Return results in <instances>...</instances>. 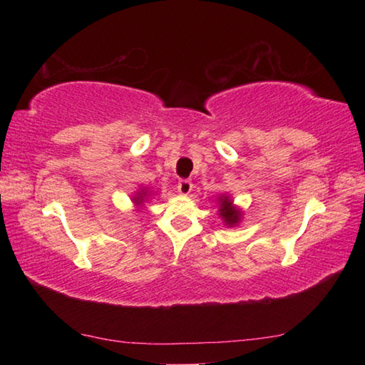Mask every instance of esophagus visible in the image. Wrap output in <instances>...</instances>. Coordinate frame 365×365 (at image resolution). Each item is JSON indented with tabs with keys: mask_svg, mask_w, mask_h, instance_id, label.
Wrapping results in <instances>:
<instances>
[{
	"mask_svg": "<svg viewBox=\"0 0 365 365\" xmlns=\"http://www.w3.org/2000/svg\"><path fill=\"white\" fill-rule=\"evenodd\" d=\"M177 190L180 195H188L191 190H193V183L188 178H182V180H178L177 183Z\"/></svg>",
	"mask_w": 365,
	"mask_h": 365,
	"instance_id": "34e87169",
	"label": "esophagus"
}]
</instances>
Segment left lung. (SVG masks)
<instances>
[{
    "instance_id": "8db88e82",
    "label": "left lung",
    "mask_w": 365,
    "mask_h": 365,
    "mask_svg": "<svg viewBox=\"0 0 365 365\" xmlns=\"http://www.w3.org/2000/svg\"><path fill=\"white\" fill-rule=\"evenodd\" d=\"M219 214H220V217L224 219V222H225V225H228V227H233V225H237L238 222H240V217H242V212L238 211V209H235L233 207V202H232V200L228 196H220L219 197Z\"/></svg>"
}]
</instances>
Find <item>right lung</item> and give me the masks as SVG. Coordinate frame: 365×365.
<instances>
[{
    "label": "right lung",
    "instance_id": "1",
    "mask_svg": "<svg viewBox=\"0 0 365 365\" xmlns=\"http://www.w3.org/2000/svg\"><path fill=\"white\" fill-rule=\"evenodd\" d=\"M148 196H150V193H148V190H140L138 193H137V196H133V202L137 206H141L145 202V200H146Z\"/></svg>",
    "mask_w": 365,
    "mask_h": 365
}]
</instances>
